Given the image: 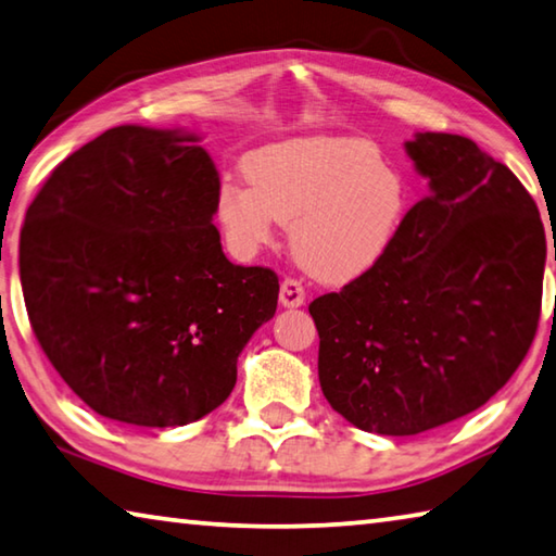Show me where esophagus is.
<instances>
[{"instance_id":"obj_1","label":"esophagus","mask_w":556,"mask_h":556,"mask_svg":"<svg viewBox=\"0 0 556 556\" xmlns=\"http://www.w3.org/2000/svg\"><path fill=\"white\" fill-rule=\"evenodd\" d=\"M305 303V288L295 278H286L280 283V305L283 307H300Z\"/></svg>"}]
</instances>
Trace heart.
I'll use <instances>...</instances> for the list:
<instances>
[{
    "mask_svg": "<svg viewBox=\"0 0 556 556\" xmlns=\"http://www.w3.org/2000/svg\"><path fill=\"white\" fill-rule=\"evenodd\" d=\"M247 185L227 182L217 219L239 256L266 247L276 222L293 224L298 261L323 280L362 276L391 247L407 212L405 175L371 141L313 136L266 146L243 163Z\"/></svg>",
    "mask_w": 556,
    "mask_h": 556,
    "instance_id": "1",
    "label": "heart"
}]
</instances>
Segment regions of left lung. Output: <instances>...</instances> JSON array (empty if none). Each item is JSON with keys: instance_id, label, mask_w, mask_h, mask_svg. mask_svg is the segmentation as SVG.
<instances>
[{"instance_id": "1", "label": "left lung", "mask_w": 556, "mask_h": 556, "mask_svg": "<svg viewBox=\"0 0 556 556\" xmlns=\"http://www.w3.org/2000/svg\"><path fill=\"white\" fill-rule=\"evenodd\" d=\"M405 149L430 192L371 268L309 303L329 405L391 437L459 420L510 381L538 334L547 258L538 204L508 165L456 134Z\"/></svg>"}]
</instances>
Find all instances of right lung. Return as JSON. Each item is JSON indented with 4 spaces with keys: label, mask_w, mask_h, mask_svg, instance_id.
<instances>
[{
    "label": "right lung",
    "mask_w": 556,
    "mask_h": 556,
    "mask_svg": "<svg viewBox=\"0 0 556 556\" xmlns=\"http://www.w3.org/2000/svg\"><path fill=\"white\" fill-rule=\"evenodd\" d=\"M219 175L198 136L114 126L58 163L18 239L43 354L83 403L141 427L200 420L276 315L278 276L237 266L212 224Z\"/></svg>",
    "instance_id": "add662e5"
}]
</instances>
